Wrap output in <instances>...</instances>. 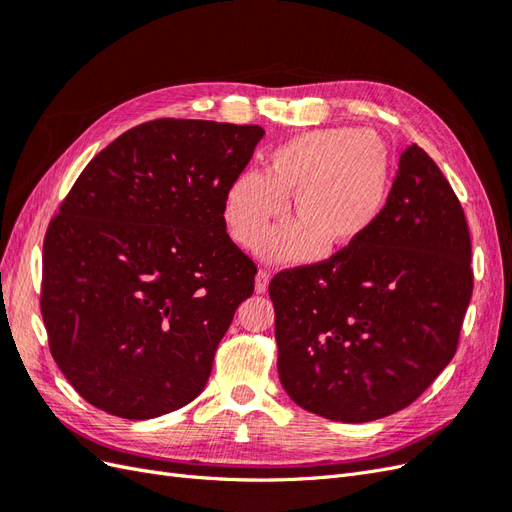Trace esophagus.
<instances>
[{
    "instance_id": "34e87169",
    "label": "esophagus",
    "mask_w": 512,
    "mask_h": 512,
    "mask_svg": "<svg viewBox=\"0 0 512 512\" xmlns=\"http://www.w3.org/2000/svg\"><path fill=\"white\" fill-rule=\"evenodd\" d=\"M254 288H256L258 294L267 292V288H269V273H267V271H258V273H256V284H254Z\"/></svg>"
}]
</instances>
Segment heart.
<instances>
[{
  "label": "heart",
  "mask_w": 512,
  "mask_h": 512,
  "mask_svg": "<svg viewBox=\"0 0 512 512\" xmlns=\"http://www.w3.org/2000/svg\"><path fill=\"white\" fill-rule=\"evenodd\" d=\"M389 149L371 130L327 128L290 138L269 153L265 175L243 170L230 181L224 220L230 237L258 250L275 222L288 213L297 220L275 230L262 254L301 262L342 252L376 226L389 198Z\"/></svg>",
  "instance_id": "obj_1"
}]
</instances>
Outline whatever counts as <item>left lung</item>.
I'll return each mask as SVG.
<instances>
[{
	"label": "left lung",
	"instance_id": "8db88e82",
	"mask_svg": "<svg viewBox=\"0 0 512 512\" xmlns=\"http://www.w3.org/2000/svg\"><path fill=\"white\" fill-rule=\"evenodd\" d=\"M470 260L459 198L410 145L380 220L359 243L269 284L288 397L342 423L410 406L455 356L472 299Z\"/></svg>",
	"mask_w": 512,
	"mask_h": 512
}]
</instances>
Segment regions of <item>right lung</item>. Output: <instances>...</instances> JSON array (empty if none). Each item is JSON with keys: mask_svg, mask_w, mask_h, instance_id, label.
Listing matches in <instances>:
<instances>
[{"mask_svg": "<svg viewBox=\"0 0 512 512\" xmlns=\"http://www.w3.org/2000/svg\"><path fill=\"white\" fill-rule=\"evenodd\" d=\"M265 130L203 119L141 123L91 160L42 247L40 309L61 374L91 406L156 418L203 393L254 260L224 198Z\"/></svg>", "mask_w": 512, "mask_h": 512, "instance_id": "1", "label": "right lung"}]
</instances>
